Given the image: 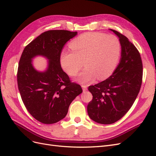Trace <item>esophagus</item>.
Segmentation results:
<instances>
[{"instance_id":"obj_1","label":"esophagus","mask_w":156,"mask_h":156,"mask_svg":"<svg viewBox=\"0 0 156 156\" xmlns=\"http://www.w3.org/2000/svg\"><path fill=\"white\" fill-rule=\"evenodd\" d=\"M82 88H83V91L87 90V85H82Z\"/></svg>"}]
</instances>
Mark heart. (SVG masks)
<instances>
[{"label":"heart","instance_id":"b5f03b06","mask_svg":"<svg viewBox=\"0 0 156 156\" xmlns=\"http://www.w3.org/2000/svg\"><path fill=\"white\" fill-rule=\"evenodd\" d=\"M69 47L72 51L61 53L60 64L71 76L86 66L77 78L82 84L92 82L96 77L103 80L109 77L119 62L121 51L120 41L115 36L100 32L84 33L71 42Z\"/></svg>","mask_w":156,"mask_h":156}]
</instances>
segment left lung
<instances>
[{
  "label": "left lung",
  "instance_id": "left-lung-1",
  "mask_svg": "<svg viewBox=\"0 0 156 156\" xmlns=\"http://www.w3.org/2000/svg\"><path fill=\"white\" fill-rule=\"evenodd\" d=\"M111 30L119 37L120 63L108 79L88 87L93 96L87 106L88 116L101 124L115 123L126 114L138 96L143 80V63L139 51L124 35Z\"/></svg>",
  "mask_w": 156,
  "mask_h": 156
}]
</instances>
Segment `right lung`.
<instances>
[{
  "label": "right lung",
  "mask_w": 156,
  "mask_h": 156,
  "mask_svg": "<svg viewBox=\"0 0 156 156\" xmlns=\"http://www.w3.org/2000/svg\"><path fill=\"white\" fill-rule=\"evenodd\" d=\"M77 32L52 30L44 32L23 50L17 69V84L23 103L36 120L45 124L58 122L66 116L69 106L83 90L71 82L60 65L62 48ZM41 55L48 58V67L40 73L31 59Z\"/></svg>",
  "instance_id": "right-lung-1"
}]
</instances>
